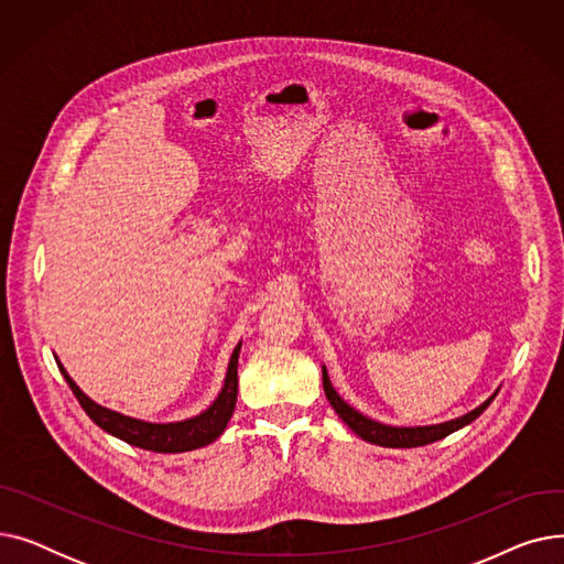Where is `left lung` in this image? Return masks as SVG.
Segmentation results:
<instances>
[{"instance_id": "obj_1", "label": "left lung", "mask_w": 564, "mask_h": 564, "mask_svg": "<svg viewBox=\"0 0 564 564\" xmlns=\"http://www.w3.org/2000/svg\"><path fill=\"white\" fill-rule=\"evenodd\" d=\"M322 387H324V393H327V400L332 402V406L343 419V423L354 434H359L364 441L375 443V446H381V448H419V446H427V443L446 438L448 434H453V432H457V430H462V427H466V425L476 421L480 413L494 402V398L498 395V389H496L480 406L464 413V416H459V419H453V421H446V423H436V425L402 427V425L379 423V421L366 416V413H361L359 409H354L351 404H347L338 395V391L334 389V383H332L329 372H327V366H322Z\"/></svg>"}]
</instances>
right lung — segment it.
<instances>
[{
	"mask_svg": "<svg viewBox=\"0 0 564 564\" xmlns=\"http://www.w3.org/2000/svg\"><path fill=\"white\" fill-rule=\"evenodd\" d=\"M240 349H242V340L235 345L226 368L221 391L210 404H207V409H203L200 413H196V416H189L185 421H171V423H151V421L132 419L121 411H113L94 402L77 387L75 379L66 372L64 364L56 357L54 359L64 379L68 381L70 391L75 393L77 402L88 413V419H91L100 430L143 451L187 453V451L210 446L213 441H217L224 434L237 402V359H240Z\"/></svg>",
	"mask_w": 564,
	"mask_h": 564,
	"instance_id": "obj_1",
	"label": "right lung"
}]
</instances>
